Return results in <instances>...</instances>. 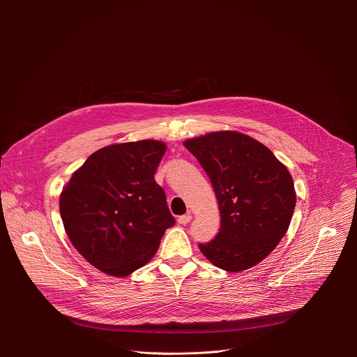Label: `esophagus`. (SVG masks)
I'll use <instances>...</instances> for the list:
<instances>
[{
    "label": "esophagus",
    "instance_id": "34e87169",
    "mask_svg": "<svg viewBox=\"0 0 357 357\" xmlns=\"http://www.w3.org/2000/svg\"><path fill=\"white\" fill-rule=\"evenodd\" d=\"M191 220H192V217H191L190 214H185V215L178 217V222H179V224H182V226H186V224L191 222Z\"/></svg>",
    "mask_w": 357,
    "mask_h": 357
}]
</instances>
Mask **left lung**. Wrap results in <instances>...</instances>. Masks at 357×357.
Returning <instances> with one entry per match:
<instances>
[{"mask_svg":"<svg viewBox=\"0 0 357 357\" xmlns=\"http://www.w3.org/2000/svg\"><path fill=\"white\" fill-rule=\"evenodd\" d=\"M214 188L221 227L199 250L227 272L253 268L278 245L295 210L294 181L260 142L237 131H214L183 142Z\"/></svg>","mask_w":357,"mask_h":357,"instance_id":"8db88e82","label":"left lung"}]
</instances>
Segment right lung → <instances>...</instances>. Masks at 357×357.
<instances>
[{"instance_id":"right-lung-1","label":"right lung","mask_w":357,"mask_h":357,"mask_svg":"<svg viewBox=\"0 0 357 357\" xmlns=\"http://www.w3.org/2000/svg\"><path fill=\"white\" fill-rule=\"evenodd\" d=\"M166 152L158 140L111 144L92 153L63 188L65 231L92 266L127 276L144 266L175 218L155 172Z\"/></svg>"}]
</instances>
